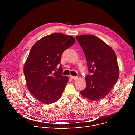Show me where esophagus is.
<instances>
[{
  "mask_svg": "<svg viewBox=\"0 0 135 135\" xmlns=\"http://www.w3.org/2000/svg\"><path fill=\"white\" fill-rule=\"evenodd\" d=\"M70 77L71 78V79H77V77H75V76H72V75H70Z\"/></svg>",
  "mask_w": 135,
  "mask_h": 135,
  "instance_id": "esophagus-1",
  "label": "esophagus"
}]
</instances>
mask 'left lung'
<instances>
[{
  "instance_id": "1",
  "label": "left lung",
  "mask_w": 135,
  "mask_h": 135,
  "mask_svg": "<svg viewBox=\"0 0 135 135\" xmlns=\"http://www.w3.org/2000/svg\"><path fill=\"white\" fill-rule=\"evenodd\" d=\"M87 60L91 75L85 78L86 88L80 91L83 97L92 101L104 98L117 82L119 68L113 49L93 35L76 36Z\"/></svg>"
}]
</instances>
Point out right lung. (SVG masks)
<instances>
[{"label": "right lung", "instance_id": "right-lung-1", "mask_svg": "<svg viewBox=\"0 0 135 135\" xmlns=\"http://www.w3.org/2000/svg\"><path fill=\"white\" fill-rule=\"evenodd\" d=\"M75 39L72 36L54 33L38 40L32 47L24 66V74L29 91L44 104H51L61 98L69 81L62 75L61 62L63 51L72 46Z\"/></svg>", "mask_w": 135, "mask_h": 135}]
</instances>
